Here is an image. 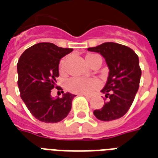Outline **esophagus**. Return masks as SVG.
I'll list each match as a JSON object with an SVG mask.
<instances>
[{"label": "esophagus", "mask_w": 158, "mask_h": 158, "mask_svg": "<svg viewBox=\"0 0 158 158\" xmlns=\"http://www.w3.org/2000/svg\"><path fill=\"white\" fill-rule=\"evenodd\" d=\"M84 95L86 97V98H92V95H90V94H84Z\"/></svg>", "instance_id": "obj_1"}]
</instances>
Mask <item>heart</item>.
<instances>
[{
	"instance_id": "heart-1",
	"label": "heart",
	"mask_w": 158,
	"mask_h": 158,
	"mask_svg": "<svg viewBox=\"0 0 158 158\" xmlns=\"http://www.w3.org/2000/svg\"><path fill=\"white\" fill-rule=\"evenodd\" d=\"M98 55L89 54L86 56L88 63L90 61L92 58ZM65 65V60H63L60 65V69L63 70ZM67 89L69 91L74 93H90L94 89H97L100 85V82L94 78H72L67 81Z\"/></svg>"
}]
</instances>
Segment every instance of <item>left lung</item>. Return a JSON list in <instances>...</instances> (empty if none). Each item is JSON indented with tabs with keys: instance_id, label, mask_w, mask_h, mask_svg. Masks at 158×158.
<instances>
[{
	"instance_id": "1",
	"label": "left lung",
	"mask_w": 158,
	"mask_h": 158,
	"mask_svg": "<svg viewBox=\"0 0 158 158\" xmlns=\"http://www.w3.org/2000/svg\"><path fill=\"white\" fill-rule=\"evenodd\" d=\"M88 51L100 53L109 68L107 81L101 91L106 102L101 109L94 110V115L103 121L122 117L132 105L139 87V56L131 48L115 43H104Z\"/></svg>"
}]
</instances>
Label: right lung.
I'll use <instances>...</instances> for the list:
<instances>
[{"label": "right lung", "instance_id": "1", "mask_svg": "<svg viewBox=\"0 0 158 158\" xmlns=\"http://www.w3.org/2000/svg\"><path fill=\"white\" fill-rule=\"evenodd\" d=\"M72 51V48H59L53 43H40L26 49L19 59L17 71L21 98L31 114L40 121L59 122L71 110L75 95L63 92L61 98H55L51 92L59 76L60 60Z\"/></svg>", "mask_w": 158, "mask_h": 158}]
</instances>
